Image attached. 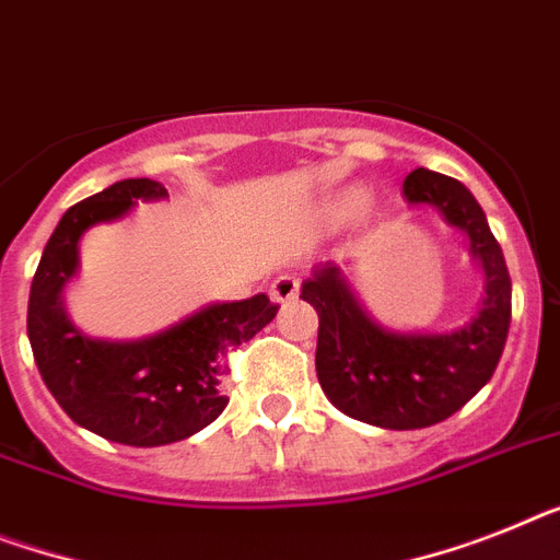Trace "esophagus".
<instances>
[{
  "mask_svg": "<svg viewBox=\"0 0 560 560\" xmlns=\"http://www.w3.org/2000/svg\"><path fill=\"white\" fill-rule=\"evenodd\" d=\"M298 291H300L298 277L280 275L275 283H271V300H275V303H289V300L298 298Z\"/></svg>",
  "mask_w": 560,
  "mask_h": 560,
  "instance_id": "1",
  "label": "esophagus"
}]
</instances>
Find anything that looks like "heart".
Instances as JSON below:
<instances>
[{
  "mask_svg": "<svg viewBox=\"0 0 560 560\" xmlns=\"http://www.w3.org/2000/svg\"><path fill=\"white\" fill-rule=\"evenodd\" d=\"M360 206H363V191H360L358 186L340 188V191L331 194L329 200H326V214H329L331 220H343V217L354 214Z\"/></svg>",
  "mask_w": 560,
  "mask_h": 560,
  "instance_id": "1",
  "label": "heart"
}]
</instances>
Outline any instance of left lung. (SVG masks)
Listing matches in <instances>:
<instances>
[{"label": "left lung", "mask_w": 560, "mask_h": 560, "mask_svg": "<svg viewBox=\"0 0 560 560\" xmlns=\"http://www.w3.org/2000/svg\"><path fill=\"white\" fill-rule=\"evenodd\" d=\"M412 208H438L464 231L483 271V294L464 326L450 331L386 329L363 308L337 262L314 266L300 298L312 303L317 329V381L343 415L381 429H423L466 406L501 360L512 317V283L495 234L472 191L457 179L415 168L404 179Z\"/></svg>", "instance_id": "left-lung-1"}]
</instances>
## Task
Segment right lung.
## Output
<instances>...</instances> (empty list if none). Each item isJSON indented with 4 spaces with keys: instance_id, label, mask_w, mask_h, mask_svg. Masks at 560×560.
I'll return each instance as SVG.
<instances>
[{
    "instance_id": "add662e5",
    "label": "right lung",
    "mask_w": 560,
    "mask_h": 560,
    "mask_svg": "<svg viewBox=\"0 0 560 560\" xmlns=\"http://www.w3.org/2000/svg\"><path fill=\"white\" fill-rule=\"evenodd\" d=\"M165 197L156 179H119L68 208L42 252L27 300V340L50 395L73 423L125 446H165L214 423L229 404L217 389L220 358L269 326L280 308L266 294L208 303L137 340H105L73 326L65 289L80 271L85 231Z\"/></svg>"
}]
</instances>
